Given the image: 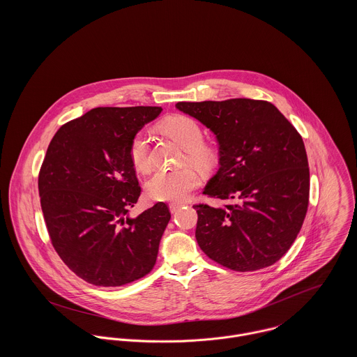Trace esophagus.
<instances>
[{
    "label": "esophagus",
    "mask_w": 357,
    "mask_h": 357,
    "mask_svg": "<svg viewBox=\"0 0 357 357\" xmlns=\"http://www.w3.org/2000/svg\"><path fill=\"white\" fill-rule=\"evenodd\" d=\"M183 206V204H178V202H173V204H169V208H170V211L172 213H176L180 207Z\"/></svg>",
    "instance_id": "34e87169"
}]
</instances>
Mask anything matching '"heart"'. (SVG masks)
Listing matches in <instances>:
<instances>
[{
    "instance_id": "heart-1",
    "label": "heart",
    "mask_w": 357,
    "mask_h": 357,
    "mask_svg": "<svg viewBox=\"0 0 357 357\" xmlns=\"http://www.w3.org/2000/svg\"><path fill=\"white\" fill-rule=\"evenodd\" d=\"M162 129L173 137L184 150L187 160L201 170L214 163V153L204 144V132L199 123L185 115H173L162 122ZM129 158L136 170L147 173L153 167L149 137L137 132L129 144ZM199 184L197 172L191 167L176 170H159L147 181L146 188L151 199L160 202L184 201Z\"/></svg>"
}]
</instances>
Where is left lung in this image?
<instances>
[{
	"label": "left lung",
	"mask_w": 357,
	"mask_h": 357,
	"mask_svg": "<svg viewBox=\"0 0 357 357\" xmlns=\"http://www.w3.org/2000/svg\"><path fill=\"white\" fill-rule=\"evenodd\" d=\"M217 139L220 167L195 204V236L204 255L238 272L271 266L294 243L307 210L309 167L303 137L269 102H180Z\"/></svg>",
	"instance_id": "1"
}]
</instances>
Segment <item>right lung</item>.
<instances>
[{"label": "right lung", "instance_id": "add662e5", "mask_svg": "<svg viewBox=\"0 0 357 357\" xmlns=\"http://www.w3.org/2000/svg\"><path fill=\"white\" fill-rule=\"evenodd\" d=\"M160 107H98L53 136L38 176L52 245L85 282L116 287L146 276L170 220L158 202L136 218L142 188L129 158L132 137Z\"/></svg>", "mask_w": 357, "mask_h": 357}]
</instances>
